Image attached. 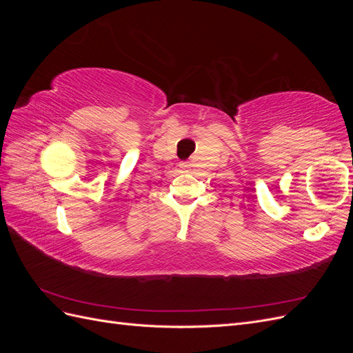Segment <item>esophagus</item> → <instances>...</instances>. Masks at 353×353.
<instances>
[{
    "mask_svg": "<svg viewBox=\"0 0 353 353\" xmlns=\"http://www.w3.org/2000/svg\"><path fill=\"white\" fill-rule=\"evenodd\" d=\"M179 168H181V169H183V170H184V172H187V169L190 168V165H188V162H181V163H179Z\"/></svg>",
    "mask_w": 353,
    "mask_h": 353,
    "instance_id": "obj_1",
    "label": "esophagus"
}]
</instances>
